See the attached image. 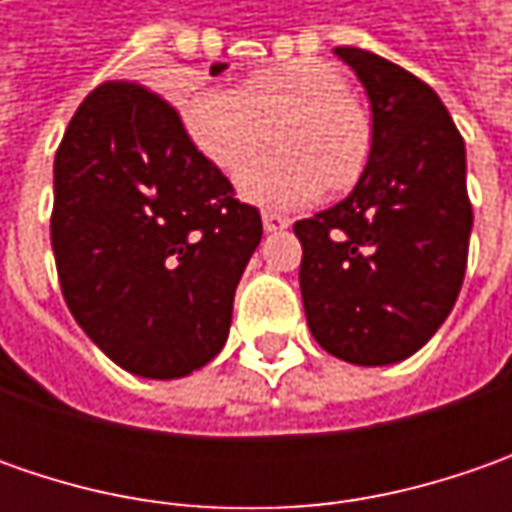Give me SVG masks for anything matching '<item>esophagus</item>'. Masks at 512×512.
Instances as JSON below:
<instances>
[{"label": "esophagus", "mask_w": 512, "mask_h": 512, "mask_svg": "<svg viewBox=\"0 0 512 512\" xmlns=\"http://www.w3.org/2000/svg\"><path fill=\"white\" fill-rule=\"evenodd\" d=\"M262 225H265L267 233H276V230H285L290 225V219L282 216V213H273V210H265L262 213Z\"/></svg>", "instance_id": "esophagus-1"}]
</instances>
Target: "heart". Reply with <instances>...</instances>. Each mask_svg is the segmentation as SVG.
<instances>
[{
  "instance_id": "heart-1",
  "label": "heart",
  "mask_w": 512,
  "mask_h": 512,
  "mask_svg": "<svg viewBox=\"0 0 512 512\" xmlns=\"http://www.w3.org/2000/svg\"><path fill=\"white\" fill-rule=\"evenodd\" d=\"M190 139L225 173H239L279 130L282 153L247 168L239 193L273 210L310 205L333 187L353 185L370 153V125L339 70L290 62L247 76L242 88H202L185 110Z\"/></svg>"
}]
</instances>
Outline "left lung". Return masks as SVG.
<instances>
[{
  "instance_id": "8db88e82",
  "label": "left lung",
  "mask_w": 512,
  "mask_h": 512,
  "mask_svg": "<svg viewBox=\"0 0 512 512\" xmlns=\"http://www.w3.org/2000/svg\"><path fill=\"white\" fill-rule=\"evenodd\" d=\"M373 113L370 156L339 205L293 225L307 327L362 367L413 356L459 299L473 230L464 139L413 73L362 48L333 50Z\"/></svg>"
}]
</instances>
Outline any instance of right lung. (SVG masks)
<instances>
[{
	"label": "right lung",
	"instance_id": "1",
	"mask_svg": "<svg viewBox=\"0 0 512 512\" xmlns=\"http://www.w3.org/2000/svg\"><path fill=\"white\" fill-rule=\"evenodd\" d=\"M259 242V210L233 199L162 96L105 82L73 113L53 162L50 245L68 310L110 362L182 379L216 359Z\"/></svg>",
	"mask_w": 512,
	"mask_h": 512
}]
</instances>
